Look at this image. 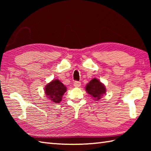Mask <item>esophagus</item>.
Returning <instances> with one entry per match:
<instances>
[{
  "mask_svg": "<svg viewBox=\"0 0 151 151\" xmlns=\"http://www.w3.org/2000/svg\"><path fill=\"white\" fill-rule=\"evenodd\" d=\"M81 85V82L79 81H75V83H74V86H75V87H79Z\"/></svg>",
  "mask_w": 151,
  "mask_h": 151,
  "instance_id": "34e87169",
  "label": "esophagus"
}]
</instances>
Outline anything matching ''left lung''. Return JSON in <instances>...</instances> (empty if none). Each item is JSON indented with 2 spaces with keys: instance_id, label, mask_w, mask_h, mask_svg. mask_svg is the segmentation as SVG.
Returning a JSON list of instances; mask_svg holds the SVG:
<instances>
[{
  "instance_id": "left-lung-1",
  "label": "left lung",
  "mask_w": 151,
  "mask_h": 151,
  "mask_svg": "<svg viewBox=\"0 0 151 151\" xmlns=\"http://www.w3.org/2000/svg\"><path fill=\"white\" fill-rule=\"evenodd\" d=\"M86 91L91 95L94 100H99L106 93V88L103 83H101L98 79L94 78L86 85Z\"/></svg>"
}]
</instances>
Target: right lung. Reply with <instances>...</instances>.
<instances>
[{
    "instance_id": "1",
    "label": "right lung",
    "mask_w": 151,
    "mask_h": 151,
    "mask_svg": "<svg viewBox=\"0 0 151 151\" xmlns=\"http://www.w3.org/2000/svg\"><path fill=\"white\" fill-rule=\"evenodd\" d=\"M66 91V86L59 80H53L45 86V94L53 103H59Z\"/></svg>"
}]
</instances>
